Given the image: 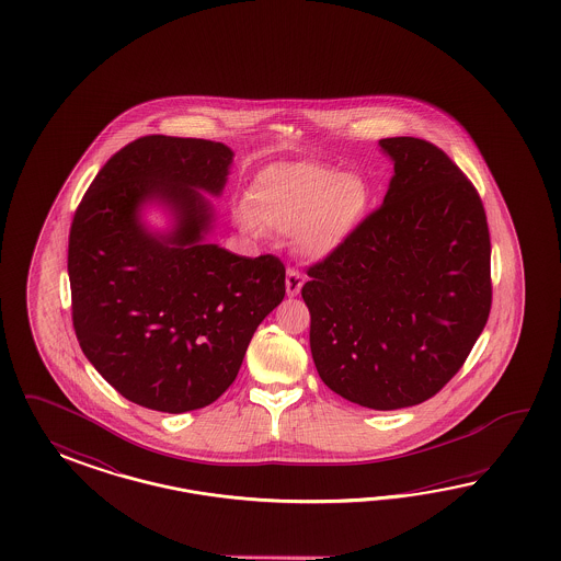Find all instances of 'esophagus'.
I'll return each instance as SVG.
<instances>
[{"mask_svg":"<svg viewBox=\"0 0 561 561\" xmlns=\"http://www.w3.org/2000/svg\"><path fill=\"white\" fill-rule=\"evenodd\" d=\"M302 286H305V275L298 270L289 267L288 273H286V291H288L289 298L298 296Z\"/></svg>","mask_w":561,"mask_h":561,"instance_id":"1","label":"esophagus"}]
</instances>
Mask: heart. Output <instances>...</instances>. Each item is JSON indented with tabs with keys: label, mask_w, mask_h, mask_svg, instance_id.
I'll return each mask as SVG.
<instances>
[{
	"label": "heart",
	"mask_w": 561,
	"mask_h": 561,
	"mask_svg": "<svg viewBox=\"0 0 561 561\" xmlns=\"http://www.w3.org/2000/svg\"><path fill=\"white\" fill-rule=\"evenodd\" d=\"M368 204L370 188L357 174L314 162H275L256 172L237 220L251 232H294L302 255L324 259L356 232Z\"/></svg>",
	"instance_id": "obj_1"
}]
</instances>
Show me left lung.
Here are the masks:
<instances>
[{
  "instance_id": "8db88e82",
  "label": "left lung",
  "mask_w": 561,
  "mask_h": 561,
  "mask_svg": "<svg viewBox=\"0 0 561 561\" xmlns=\"http://www.w3.org/2000/svg\"><path fill=\"white\" fill-rule=\"evenodd\" d=\"M385 202L308 270L310 352L324 385L362 408L420 405L459 373L492 308L490 230L476 187L417 137L378 141Z\"/></svg>"
}]
</instances>
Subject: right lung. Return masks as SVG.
<instances>
[{"label": "right lung", "instance_id": "obj_1", "mask_svg": "<svg viewBox=\"0 0 561 561\" xmlns=\"http://www.w3.org/2000/svg\"><path fill=\"white\" fill-rule=\"evenodd\" d=\"M234 152L220 141L146 136L115 153L78 205L68 273L76 337L90 364L141 408L185 413L237 378L256 327L286 296L273 255L240 256L207 237ZM160 204L173 226L142 221Z\"/></svg>", "mask_w": 561, "mask_h": 561}]
</instances>
